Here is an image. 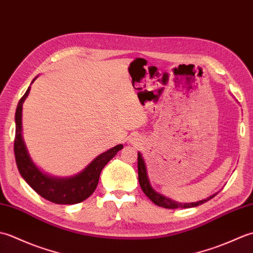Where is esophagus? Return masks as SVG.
<instances>
[{"mask_svg":"<svg viewBox=\"0 0 253 253\" xmlns=\"http://www.w3.org/2000/svg\"><path fill=\"white\" fill-rule=\"evenodd\" d=\"M130 141H133V140H130Z\"/></svg>","mask_w":253,"mask_h":253,"instance_id":"esophagus-1","label":"esophagus"}]
</instances>
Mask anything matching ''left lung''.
<instances>
[{"mask_svg": "<svg viewBox=\"0 0 253 253\" xmlns=\"http://www.w3.org/2000/svg\"><path fill=\"white\" fill-rule=\"evenodd\" d=\"M138 178H139V184H140V187L142 191L144 192L150 200H151L154 204H157L159 207L166 208V209H187V208H195L200 206V204L209 201L210 199H212L214 196H216V193L214 195L208 197L207 199H203V200L197 201V202H190V203H181V202H177L175 200H171V199L165 197L163 195H161L160 192L155 191L153 189V187L151 186V182H150L149 179V175H148V169H147V165L146 162H144V159L142 157L141 152H138Z\"/></svg>", "mask_w": 253, "mask_h": 253, "instance_id": "8db88e82", "label": "left lung"}]
</instances>
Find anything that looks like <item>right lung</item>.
Instances as JSON below:
<instances>
[{"mask_svg":"<svg viewBox=\"0 0 253 253\" xmlns=\"http://www.w3.org/2000/svg\"><path fill=\"white\" fill-rule=\"evenodd\" d=\"M38 77V76H37ZM37 77L32 80L35 82ZM30 92V85L18 102L15 113L14 152L16 164L21 177L42 198L57 204H76L89 198L98 186L101 171L104 166L123 149L117 144L98 155L80 173L69 177H56L42 171L32 161L23 137V104Z\"/></svg>","mask_w":253,"mask_h":253,"instance_id":"1","label":"right lung"}]
</instances>
